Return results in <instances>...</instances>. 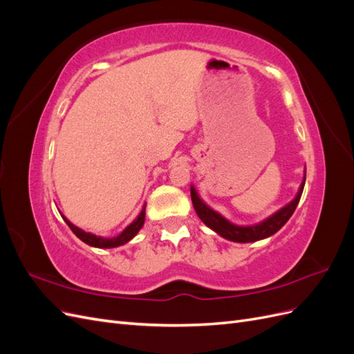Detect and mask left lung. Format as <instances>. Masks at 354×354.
<instances>
[{"label":"left lung","instance_id":"left-lung-1","mask_svg":"<svg viewBox=\"0 0 354 354\" xmlns=\"http://www.w3.org/2000/svg\"><path fill=\"white\" fill-rule=\"evenodd\" d=\"M304 183H306V177L303 180L301 186H299L298 194L295 196V199L288 203L286 207H283L281 211H277L276 214L270 218L264 220L260 224H255V226H250V227H241V226H234V224L229 223L226 218H223L220 214H217L216 211H212L211 208H208L205 203H203L196 190L194 187H190V196H192V203H194L195 211L198 214V217L207 224V226L212 230H216L218 234H221L223 238H226L229 241L233 242H254V241H260L264 238H269L272 234H274L277 230L282 229L283 224L291 218V216L294 214L299 198H301L303 189H304Z\"/></svg>","mask_w":354,"mask_h":354}]
</instances>
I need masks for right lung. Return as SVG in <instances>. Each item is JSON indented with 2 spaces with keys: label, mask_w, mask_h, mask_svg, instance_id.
Segmentation results:
<instances>
[{
  "label": "right lung",
  "mask_w": 354,
  "mask_h": 354,
  "mask_svg": "<svg viewBox=\"0 0 354 354\" xmlns=\"http://www.w3.org/2000/svg\"><path fill=\"white\" fill-rule=\"evenodd\" d=\"M145 216H146V207H143L142 212L138 214V217L130 224V226H128V227L120 234V236L112 238V239L99 238V236H95V234L84 232V230L78 229L77 226H73V224H72L66 217H63V216H62V217H63V220L66 221V224L71 227V230H72L75 234H77V236H78L82 242H85L87 245H91V246H95V248H115V246L124 245V243H127L128 241H131V239L136 236L137 232L140 230L142 226H143Z\"/></svg>",
  "instance_id": "right-lung-1"
}]
</instances>
